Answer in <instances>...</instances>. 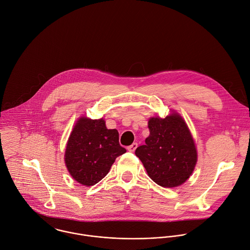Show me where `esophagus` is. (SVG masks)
<instances>
[{
    "mask_svg": "<svg viewBox=\"0 0 250 250\" xmlns=\"http://www.w3.org/2000/svg\"><path fill=\"white\" fill-rule=\"evenodd\" d=\"M137 147H138V144H137V143H133L132 145H130V146L127 147V150L130 151V152H134Z\"/></svg>",
    "mask_w": 250,
    "mask_h": 250,
    "instance_id": "34e87169",
    "label": "esophagus"
}]
</instances>
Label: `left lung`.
I'll use <instances>...</instances> for the list:
<instances>
[{
    "mask_svg": "<svg viewBox=\"0 0 250 250\" xmlns=\"http://www.w3.org/2000/svg\"><path fill=\"white\" fill-rule=\"evenodd\" d=\"M145 145L135 150L149 177L160 187L176 188L192 174L197 162L193 137L185 120L176 112L164 119L152 117Z\"/></svg>",
    "mask_w": 250,
    "mask_h": 250,
    "instance_id": "8db88e82",
    "label": "left lung"
}]
</instances>
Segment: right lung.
<instances>
[{"label": "right lung", "instance_id": "1", "mask_svg": "<svg viewBox=\"0 0 250 250\" xmlns=\"http://www.w3.org/2000/svg\"><path fill=\"white\" fill-rule=\"evenodd\" d=\"M125 151L119 143L118 130L108 129L103 119L81 117L69 135L64 162L76 182L91 187L108 174L115 159Z\"/></svg>", "mask_w": 250, "mask_h": 250}]
</instances>
